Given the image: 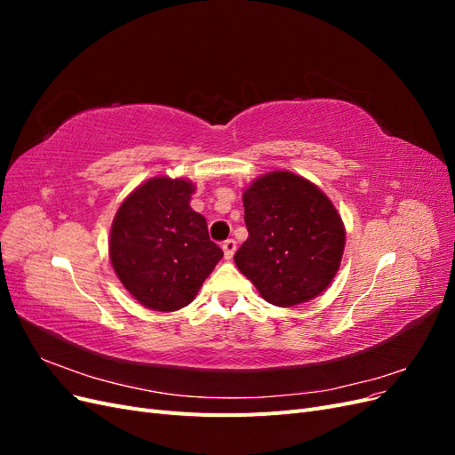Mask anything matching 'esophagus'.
I'll return each instance as SVG.
<instances>
[{"mask_svg": "<svg viewBox=\"0 0 455 455\" xmlns=\"http://www.w3.org/2000/svg\"><path fill=\"white\" fill-rule=\"evenodd\" d=\"M222 249H224V258H226V259H231L233 254H235V251H237V243L233 241V239H228V241H224Z\"/></svg>", "mask_w": 455, "mask_h": 455, "instance_id": "1", "label": "esophagus"}]
</instances>
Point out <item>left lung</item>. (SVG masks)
<instances>
[{"label":"left lung","mask_w":455,"mask_h":455,"mask_svg":"<svg viewBox=\"0 0 455 455\" xmlns=\"http://www.w3.org/2000/svg\"><path fill=\"white\" fill-rule=\"evenodd\" d=\"M249 229L233 256L239 271L273 306L292 307L332 283L346 249L341 216L313 182L273 171L243 191Z\"/></svg>","instance_id":"8db88e82"}]
</instances>
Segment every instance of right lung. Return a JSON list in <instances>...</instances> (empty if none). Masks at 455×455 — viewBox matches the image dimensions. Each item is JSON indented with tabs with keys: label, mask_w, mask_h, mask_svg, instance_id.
<instances>
[{
	"label": "right lung",
	"mask_w": 455,
	"mask_h": 455,
	"mask_svg": "<svg viewBox=\"0 0 455 455\" xmlns=\"http://www.w3.org/2000/svg\"><path fill=\"white\" fill-rule=\"evenodd\" d=\"M196 184L156 176L121 203L109 231V261L121 284L154 311L194 301L224 256L209 237L203 214L189 206Z\"/></svg>",
	"instance_id": "1"
}]
</instances>
